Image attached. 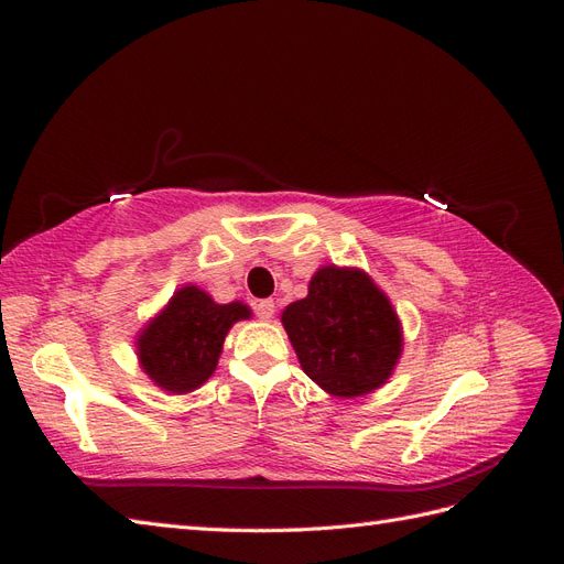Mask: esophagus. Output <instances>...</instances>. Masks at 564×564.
Here are the masks:
<instances>
[{
  "label": "esophagus",
  "instance_id": "34e87169",
  "mask_svg": "<svg viewBox=\"0 0 564 564\" xmlns=\"http://www.w3.org/2000/svg\"><path fill=\"white\" fill-rule=\"evenodd\" d=\"M253 311H256V317L268 322L272 315H275V301H272V299H263V301H259V303L253 305Z\"/></svg>",
  "mask_w": 564,
  "mask_h": 564
}]
</instances>
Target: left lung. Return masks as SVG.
<instances>
[{
	"label": "left lung",
	"mask_w": 564,
	"mask_h": 564,
	"mask_svg": "<svg viewBox=\"0 0 564 564\" xmlns=\"http://www.w3.org/2000/svg\"><path fill=\"white\" fill-rule=\"evenodd\" d=\"M282 324L308 377L336 398L383 386L402 352L400 319L362 270L324 265Z\"/></svg>",
	"instance_id": "left-lung-1"
}]
</instances>
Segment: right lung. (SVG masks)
<instances>
[{
    "instance_id": "obj_1",
    "label": "right lung",
    "mask_w": 564,
    "mask_h": 564,
    "mask_svg": "<svg viewBox=\"0 0 564 564\" xmlns=\"http://www.w3.org/2000/svg\"><path fill=\"white\" fill-rule=\"evenodd\" d=\"M245 303L218 305L197 286H183L139 338V360L148 377L169 392H191L207 381L228 329L249 317Z\"/></svg>"
}]
</instances>
